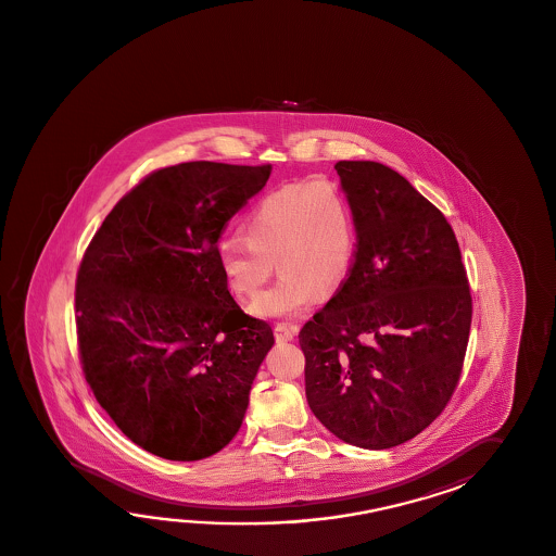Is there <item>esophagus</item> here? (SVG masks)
<instances>
[{
	"label": "esophagus",
	"mask_w": 556,
	"mask_h": 556,
	"mask_svg": "<svg viewBox=\"0 0 556 556\" xmlns=\"http://www.w3.org/2000/svg\"><path fill=\"white\" fill-rule=\"evenodd\" d=\"M273 332H275V339L283 340V342H287V340L295 339L296 332H299V327H296V325H287V323H279V325H275V329H273Z\"/></svg>",
	"instance_id": "esophagus-1"
}]
</instances>
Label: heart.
I'll use <instances>...</instances> for the list:
<instances>
[{
	"mask_svg": "<svg viewBox=\"0 0 556 556\" xmlns=\"http://www.w3.org/2000/svg\"><path fill=\"white\" fill-rule=\"evenodd\" d=\"M241 233L245 241L227 239L217 248L219 271L236 295L255 299L273 267L281 271L251 305L260 317H295L323 293H334L358 248L351 202L330 181H295L267 193L251 207Z\"/></svg>",
	"mask_w": 556,
	"mask_h": 556,
	"instance_id": "obj_1",
	"label": "heart"
}]
</instances>
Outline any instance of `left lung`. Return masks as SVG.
<instances>
[{
    "mask_svg": "<svg viewBox=\"0 0 556 556\" xmlns=\"http://www.w3.org/2000/svg\"><path fill=\"white\" fill-rule=\"evenodd\" d=\"M356 219L351 273L299 332L306 402L342 442L388 450L452 400L471 329L454 229L396 170L334 164Z\"/></svg>",
    "mask_w": 556,
    "mask_h": 556,
    "instance_id": "1",
    "label": "left lung"
}]
</instances>
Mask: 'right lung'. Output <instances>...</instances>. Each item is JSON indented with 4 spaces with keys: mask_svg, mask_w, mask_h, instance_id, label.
<instances>
[{
    "mask_svg": "<svg viewBox=\"0 0 556 556\" xmlns=\"http://www.w3.org/2000/svg\"><path fill=\"white\" fill-rule=\"evenodd\" d=\"M271 164L181 162L138 181L83 255L75 320L83 372L130 442L172 462L233 440L273 346L227 291L217 239Z\"/></svg>",
    "mask_w": 556,
    "mask_h": 556,
    "instance_id": "obj_1",
    "label": "right lung"
}]
</instances>
